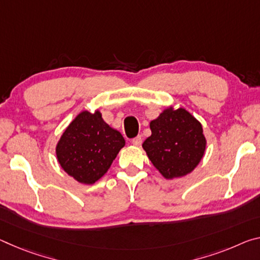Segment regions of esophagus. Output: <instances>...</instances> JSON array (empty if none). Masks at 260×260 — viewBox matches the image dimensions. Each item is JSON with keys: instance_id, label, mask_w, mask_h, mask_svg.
Returning a JSON list of instances; mask_svg holds the SVG:
<instances>
[{"instance_id": "34e87169", "label": "esophagus", "mask_w": 260, "mask_h": 260, "mask_svg": "<svg viewBox=\"0 0 260 260\" xmlns=\"http://www.w3.org/2000/svg\"><path fill=\"white\" fill-rule=\"evenodd\" d=\"M132 143H133V145H134V146H137V147L141 146V143H142V138H141V137H137V138H134L133 140H132Z\"/></svg>"}]
</instances>
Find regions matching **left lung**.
I'll list each match as a JSON object with an SVG mask.
<instances>
[{"instance_id":"obj_1","label":"left lung","mask_w":260,"mask_h":260,"mask_svg":"<svg viewBox=\"0 0 260 260\" xmlns=\"http://www.w3.org/2000/svg\"><path fill=\"white\" fill-rule=\"evenodd\" d=\"M150 129L142 147L164 178H179L194 170L207 142L203 126L191 113L168 108L150 121Z\"/></svg>"}]
</instances>
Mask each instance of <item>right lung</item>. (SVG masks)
Segmentation results:
<instances>
[{"label":"right lung","instance_id":"right-lung-1","mask_svg":"<svg viewBox=\"0 0 260 260\" xmlns=\"http://www.w3.org/2000/svg\"><path fill=\"white\" fill-rule=\"evenodd\" d=\"M123 146L120 132L103 120L100 111H83L61 135L55 151L57 162L69 176L91 185L108 172Z\"/></svg>","mask_w":260,"mask_h":260}]
</instances>
